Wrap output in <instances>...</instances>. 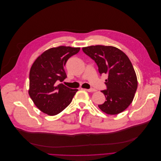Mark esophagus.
<instances>
[{
    "mask_svg": "<svg viewBox=\"0 0 161 161\" xmlns=\"http://www.w3.org/2000/svg\"><path fill=\"white\" fill-rule=\"evenodd\" d=\"M84 90H86L88 92H94V91H95V89H84Z\"/></svg>",
    "mask_w": 161,
    "mask_h": 161,
    "instance_id": "obj_1",
    "label": "esophagus"
}]
</instances>
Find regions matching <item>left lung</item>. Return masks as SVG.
Wrapping results in <instances>:
<instances>
[{"instance_id": "left-lung-1", "label": "left lung", "mask_w": 161, "mask_h": 161, "mask_svg": "<svg viewBox=\"0 0 161 161\" xmlns=\"http://www.w3.org/2000/svg\"><path fill=\"white\" fill-rule=\"evenodd\" d=\"M83 52L98 65L99 73L108 74L102 92L106 101L98 107L109 115L125 110L132 103L138 87L137 77L132 63L121 50L113 46H91L82 47Z\"/></svg>"}]
</instances>
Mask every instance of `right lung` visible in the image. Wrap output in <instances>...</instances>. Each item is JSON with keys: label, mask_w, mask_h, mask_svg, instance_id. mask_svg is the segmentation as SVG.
Returning <instances> with one entry per match:
<instances>
[{"label": "right lung", "mask_w": 161, "mask_h": 161, "mask_svg": "<svg viewBox=\"0 0 161 161\" xmlns=\"http://www.w3.org/2000/svg\"><path fill=\"white\" fill-rule=\"evenodd\" d=\"M80 47L59 46L44 51L32 65L30 71L28 93L36 106L49 115H55L67 108L78 89L62 83L67 78L64 67Z\"/></svg>", "instance_id": "add662e5"}]
</instances>
